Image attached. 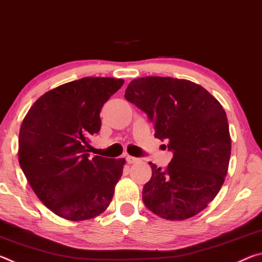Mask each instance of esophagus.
I'll use <instances>...</instances> for the list:
<instances>
[{"instance_id":"esophagus-1","label":"esophagus","mask_w":262,"mask_h":262,"mask_svg":"<svg viewBox=\"0 0 262 262\" xmlns=\"http://www.w3.org/2000/svg\"><path fill=\"white\" fill-rule=\"evenodd\" d=\"M126 161H127L128 164H134V163L139 162V158L133 157V156H129V155H128V156H126Z\"/></svg>"}]
</instances>
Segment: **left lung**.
Returning <instances> with one entry per match:
<instances>
[{
    "label": "left lung",
    "mask_w": 262,
    "mask_h": 262,
    "mask_svg": "<svg viewBox=\"0 0 262 262\" xmlns=\"http://www.w3.org/2000/svg\"><path fill=\"white\" fill-rule=\"evenodd\" d=\"M125 98L147 113L155 137L173 152L165 168L149 163L152 176L142 192L145 207L171 221L199 214L220 192L231 155L220 101L196 83L159 76L133 79Z\"/></svg>",
    "instance_id": "left-lung-1"
}]
</instances>
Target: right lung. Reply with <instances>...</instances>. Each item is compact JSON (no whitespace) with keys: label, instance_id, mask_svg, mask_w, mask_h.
I'll list each match as a JSON object with an SVG mask.
<instances>
[{"label":"right lung","instance_id":"1","mask_svg":"<svg viewBox=\"0 0 262 262\" xmlns=\"http://www.w3.org/2000/svg\"><path fill=\"white\" fill-rule=\"evenodd\" d=\"M123 79L84 77L43 94L21 122L18 161L33 192L48 209L70 221L104 212L121 178L125 158H89L103 105Z\"/></svg>","mask_w":262,"mask_h":262}]
</instances>
